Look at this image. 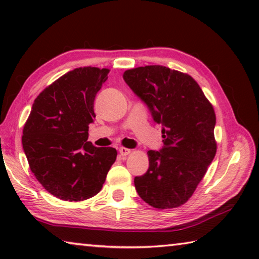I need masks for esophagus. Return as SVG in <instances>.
Here are the masks:
<instances>
[{
	"label": "esophagus",
	"mask_w": 259,
	"mask_h": 259,
	"mask_svg": "<svg viewBox=\"0 0 259 259\" xmlns=\"http://www.w3.org/2000/svg\"><path fill=\"white\" fill-rule=\"evenodd\" d=\"M119 152H120V154H121L122 156H126V155L130 154L131 150H129V148H125V147H120Z\"/></svg>",
	"instance_id": "34e87169"
}]
</instances>
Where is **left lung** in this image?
<instances>
[{
	"label": "left lung",
	"mask_w": 259,
	"mask_h": 259,
	"mask_svg": "<svg viewBox=\"0 0 259 259\" xmlns=\"http://www.w3.org/2000/svg\"><path fill=\"white\" fill-rule=\"evenodd\" d=\"M123 78L162 124L163 146L148 151L146 174L135 177L138 195L157 209L187 202L216 155V115L196 81L160 65L128 69Z\"/></svg>",
	"instance_id": "left-lung-1"
}]
</instances>
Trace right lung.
<instances>
[{
    "mask_svg": "<svg viewBox=\"0 0 259 259\" xmlns=\"http://www.w3.org/2000/svg\"><path fill=\"white\" fill-rule=\"evenodd\" d=\"M109 69L80 67L64 74L34 100L23 130L29 168L41 185L64 201H83L102 190L116 160L113 147L88 142L95 97Z\"/></svg>",
    "mask_w": 259,
    "mask_h": 259,
    "instance_id": "1",
    "label": "right lung"
}]
</instances>
